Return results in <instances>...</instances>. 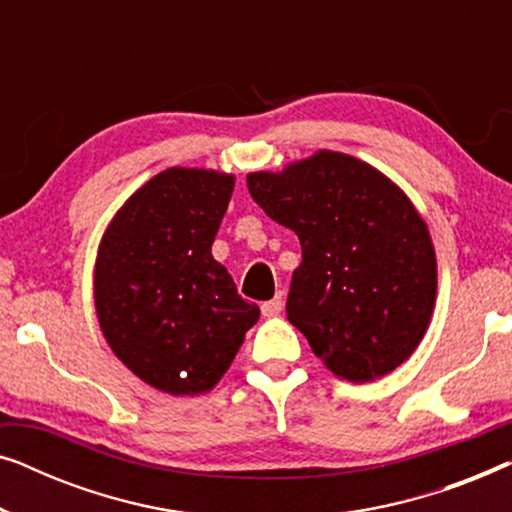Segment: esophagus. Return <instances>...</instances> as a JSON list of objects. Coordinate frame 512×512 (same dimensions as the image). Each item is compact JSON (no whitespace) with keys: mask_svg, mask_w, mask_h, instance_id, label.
Here are the masks:
<instances>
[{"mask_svg":"<svg viewBox=\"0 0 512 512\" xmlns=\"http://www.w3.org/2000/svg\"><path fill=\"white\" fill-rule=\"evenodd\" d=\"M282 307H284V300H282V293H279V296H275L272 300H265L261 305V312L263 317H275V314L282 312Z\"/></svg>","mask_w":512,"mask_h":512,"instance_id":"esophagus-1","label":"esophagus"}]
</instances>
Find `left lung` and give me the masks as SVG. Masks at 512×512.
<instances>
[{
	"mask_svg": "<svg viewBox=\"0 0 512 512\" xmlns=\"http://www.w3.org/2000/svg\"><path fill=\"white\" fill-rule=\"evenodd\" d=\"M251 198L298 235L286 317L326 368L354 384L415 352L436 303L429 228L394 181L338 151L251 172Z\"/></svg>",
	"mask_w": 512,
	"mask_h": 512,
	"instance_id": "1",
	"label": "left lung"
}]
</instances>
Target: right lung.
Segmentation results:
<instances>
[{
	"label": "right lung",
	"mask_w": 512,
	"mask_h": 512,
	"mask_svg": "<svg viewBox=\"0 0 512 512\" xmlns=\"http://www.w3.org/2000/svg\"><path fill=\"white\" fill-rule=\"evenodd\" d=\"M233 186V174L170 167L130 195L97 249L104 338L139 380L165 394L212 389L261 314L212 256Z\"/></svg>",
	"instance_id": "right-lung-1"
}]
</instances>
